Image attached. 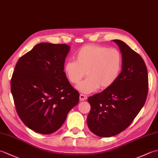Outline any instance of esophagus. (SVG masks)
Wrapping results in <instances>:
<instances>
[{"mask_svg":"<svg viewBox=\"0 0 158 158\" xmlns=\"http://www.w3.org/2000/svg\"><path fill=\"white\" fill-rule=\"evenodd\" d=\"M87 98H88L87 96L85 95V94H80V96H79V100H81V101H83V100H86Z\"/></svg>","mask_w":158,"mask_h":158,"instance_id":"esophagus-1","label":"esophagus"}]
</instances>
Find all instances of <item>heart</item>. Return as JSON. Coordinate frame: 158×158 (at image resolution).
<instances>
[{"label":"heart","instance_id":"b5f03b06","mask_svg":"<svg viewBox=\"0 0 158 158\" xmlns=\"http://www.w3.org/2000/svg\"><path fill=\"white\" fill-rule=\"evenodd\" d=\"M75 60H68L64 64V72L72 84L76 85L85 76L88 78L77 86L84 94L97 89L110 88L122 71L123 57L119 50L107 47L88 45L75 53Z\"/></svg>","mask_w":158,"mask_h":158}]
</instances>
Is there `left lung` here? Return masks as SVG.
Wrapping results in <instances>:
<instances>
[{"mask_svg":"<svg viewBox=\"0 0 158 158\" xmlns=\"http://www.w3.org/2000/svg\"><path fill=\"white\" fill-rule=\"evenodd\" d=\"M123 57L122 70L115 83L89 96V129L100 137L118 135L128 127L141 110L148 94V73L142 57L126 43L113 40Z\"/></svg>","mask_w":158,"mask_h":158,"instance_id":"8db88e82","label":"left lung"}]
</instances>
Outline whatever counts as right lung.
I'll list each match as a JSON object with an SVG mask.
<instances>
[{"instance_id": "right-lung-1", "label": "right lung", "mask_w": 158, "mask_h": 158, "mask_svg": "<svg viewBox=\"0 0 158 158\" xmlns=\"http://www.w3.org/2000/svg\"><path fill=\"white\" fill-rule=\"evenodd\" d=\"M69 51L66 44L39 43L18 60L13 70L11 91L16 111L37 133L58 130L79 103V94L64 72Z\"/></svg>"}]
</instances>
